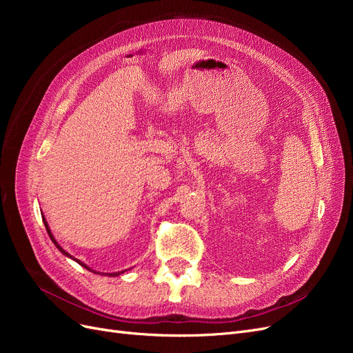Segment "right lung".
<instances>
[{"label":"right lung","instance_id":"1","mask_svg":"<svg viewBox=\"0 0 353 353\" xmlns=\"http://www.w3.org/2000/svg\"><path fill=\"white\" fill-rule=\"evenodd\" d=\"M41 215H42V213H41ZM42 221H44V225H46V230H47V232H48V236H50L51 241H52V243H54V245H56V248H57V249H59V250H60V252H61L63 254H65V256H66V258H70L72 261H74V262H78V263H79L81 266H83V268H85V270H88V271H91V272H95V274H101V275H109V276H117V275H121V274H123V272L126 271V270H125V271H119V272H110V274L108 272V274H105V272H97V271H94V270H91V268H90V266H88L87 263H83V262H81L79 259H77V258H73V256H72L70 253H68V252H66L65 249H63V248H61V245H60V244H59V243L56 241L54 236H52V232H51V230H50V227H48V222L46 221V218H42Z\"/></svg>","mask_w":353,"mask_h":353}]
</instances>
